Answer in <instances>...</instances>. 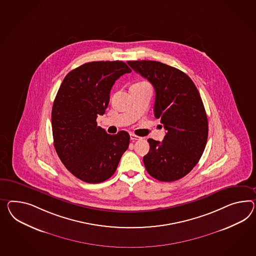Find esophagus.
I'll return each mask as SVG.
<instances>
[{
	"instance_id": "1",
	"label": "esophagus",
	"mask_w": 256,
	"mask_h": 256,
	"mask_svg": "<svg viewBox=\"0 0 256 256\" xmlns=\"http://www.w3.org/2000/svg\"><path fill=\"white\" fill-rule=\"evenodd\" d=\"M130 138H131V140H140V139H142V138H140V136H136V134H130Z\"/></svg>"
}]
</instances>
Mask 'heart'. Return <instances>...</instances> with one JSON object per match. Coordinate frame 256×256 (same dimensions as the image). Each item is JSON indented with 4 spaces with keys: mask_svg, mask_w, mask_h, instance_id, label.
<instances>
[{
    "mask_svg": "<svg viewBox=\"0 0 256 256\" xmlns=\"http://www.w3.org/2000/svg\"><path fill=\"white\" fill-rule=\"evenodd\" d=\"M144 84V82H139V84Z\"/></svg>",
    "mask_w": 256,
    "mask_h": 256,
    "instance_id": "obj_1",
    "label": "heart"
}]
</instances>
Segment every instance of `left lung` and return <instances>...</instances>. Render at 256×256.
<instances>
[{
	"label": "left lung",
	"instance_id": "obj_1",
	"mask_svg": "<svg viewBox=\"0 0 256 256\" xmlns=\"http://www.w3.org/2000/svg\"><path fill=\"white\" fill-rule=\"evenodd\" d=\"M150 82L156 92L154 116L166 134L162 142L148 139L144 167L151 176L172 182L186 176L198 162L208 138V120L197 87L183 72L162 62L128 61Z\"/></svg>",
	"mask_w": 256,
	"mask_h": 256
}]
</instances>
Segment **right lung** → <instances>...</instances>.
I'll return each instance as SVG.
<instances>
[{
  "label": "right lung",
  "instance_id": "add662e5",
  "mask_svg": "<svg viewBox=\"0 0 256 256\" xmlns=\"http://www.w3.org/2000/svg\"><path fill=\"white\" fill-rule=\"evenodd\" d=\"M131 72L122 61L89 62L68 73L59 87L52 110L54 146L66 169L84 182L112 177L129 146L127 132L108 134L96 118L105 113L115 82Z\"/></svg>",
  "mask_w": 256,
  "mask_h": 256
}]
</instances>
